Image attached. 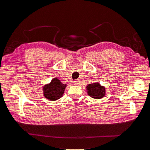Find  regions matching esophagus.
<instances>
[{
    "mask_svg": "<svg viewBox=\"0 0 150 150\" xmlns=\"http://www.w3.org/2000/svg\"><path fill=\"white\" fill-rule=\"evenodd\" d=\"M73 82H74V84L75 85H79V83H80V81H79V79H77V80H75L74 81H73Z\"/></svg>",
    "mask_w": 150,
    "mask_h": 150,
    "instance_id": "34e87169",
    "label": "esophagus"
}]
</instances>
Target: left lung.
<instances>
[{"label":"left lung","instance_id":"obj_1","mask_svg":"<svg viewBox=\"0 0 150 150\" xmlns=\"http://www.w3.org/2000/svg\"><path fill=\"white\" fill-rule=\"evenodd\" d=\"M86 88L88 95L93 98H100L105 95V88L98 82L89 84Z\"/></svg>","mask_w":150,"mask_h":150}]
</instances>
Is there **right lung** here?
<instances>
[{
    "instance_id": "1",
    "label": "right lung",
    "mask_w": 150,
    "mask_h": 150,
    "mask_svg": "<svg viewBox=\"0 0 150 150\" xmlns=\"http://www.w3.org/2000/svg\"><path fill=\"white\" fill-rule=\"evenodd\" d=\"M66 85L60 82L57 78L53 79L49 84L43 88L44 95L47 99L56 100L62 96Z\"/></svg>"
}]
</instances>
